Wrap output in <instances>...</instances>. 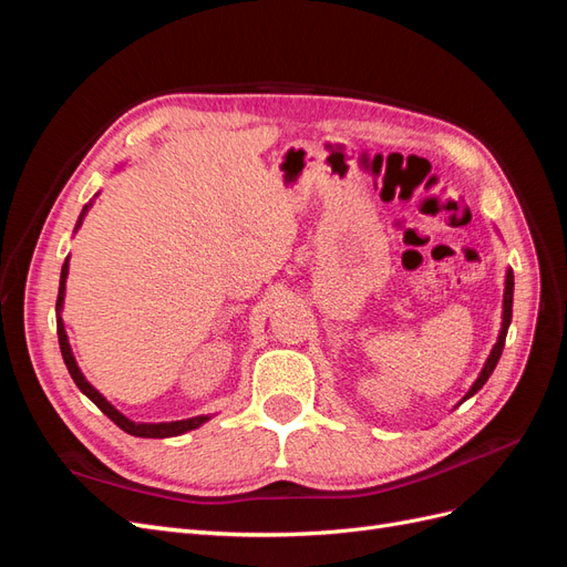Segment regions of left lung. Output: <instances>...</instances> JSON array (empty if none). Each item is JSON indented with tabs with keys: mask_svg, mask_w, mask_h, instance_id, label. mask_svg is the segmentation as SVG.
I'll use <instances>...</instances> for the list:
<instances>
[{
	"mask_svg": "<svg viewBox=\"0 0 567 567\" xmlns=\"http://www.w3.org/2000/svg\"><path fill=\"white\" fill-rule=\"evenodd\" d=\"M502 310H504V312H502V329H499V338H496V342H494V348H492V352H489V357H487V362H485L483 371L477 373L475 383L468 388V392H466V394H463L458 404H463L466 400H471L473 394L487 383V379L492 375V371H494L496 362H499V357H502V352H504V342H506V333H508V326H511V315H513V269H506V281H504V305H502ZM458 404H456V406H458Z\"/></svg>",
	"mask_w": 567,
	"mask_h": 567,
	"instance_id": "1",
	"label": "left lung"
}]
</instances>
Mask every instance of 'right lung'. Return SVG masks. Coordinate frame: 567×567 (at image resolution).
Wrapping results in <instances>:
<instances>
[{
	"mask_svg": "<svg viewBox=\"0 0 567 567\" xmlns=\"http://www.w3.org/2000/svg\"><path fill=\"white\" fill-rule=\"evenodd\" d=\"M99 196V194H96ZM94 196V198H96ZM94 198L84 205L82 208V213H80V217H78V225H75V231L82 227V219H84V215L90 213V208L94 205ZM73 231V234H75ZM68 260H71V257H65V262H63V267H61V281H59V298H56V331H59V346H61V354H63V362H65V367H68V373H71V379L75 381V385L80 388V392L82 394H87V398L104 411V414L117 425V427H123L125 433H130V435H134V437H177V435H184V433H188V431H196V427H200L205 421H210L213 416H208V414H203V416H192V419H182V421H163V423H136V421H132V419H127L123 411H117L104 394H101L87 379H84V373L80 371V367H78V362H75V354H73V348H71V342H68V333H65V326H63V317H61V312H63V300H65V279H68V269H71V265H68Z\"/></svg>",
	"mask_w": 567,
	"mask_h": 567,
	"instance_id": "1",
	"label": "right lung"
}]
</instances>
